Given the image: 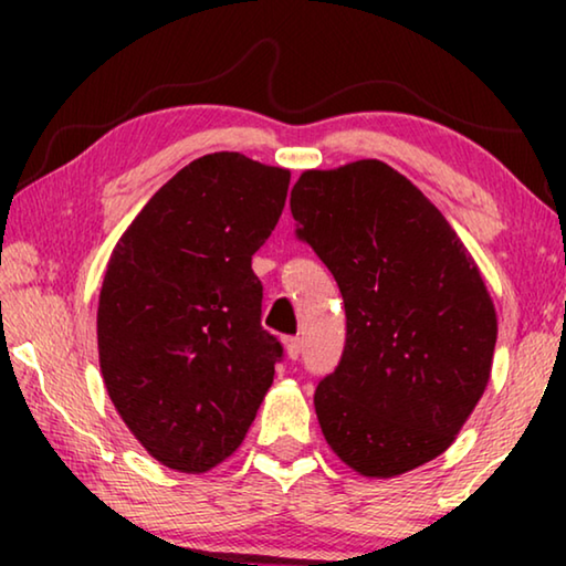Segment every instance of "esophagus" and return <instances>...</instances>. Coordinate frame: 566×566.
<instances>
[{
  "label": "esophagus",
  "instance_id": "1",
  "mask_svg": "<svg viewBox=\"0 0 566 566\" xmlns=\"http://www.w3.org/2000/svg\"><path fill=\"white\" fill-rule=\"evenodd\" d=\"M284 349H286V357H290V359H300V354H302L300 337H286L284 339Z\"/></svg>",
  "mask_w": 566,
  "mask_h": 566
}]
</instances>
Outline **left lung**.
Listing matches in <instances>:
<instances>
[{
    "label": "left lung",
    "mask_w": 566,
    "mask_h": 566,
    "mask_svg": "<svg viewBox=\"0 0 566 566\" xmlns=\"http://www.w3.org/2000/svg\"><path fill=\"white\" fill-rule=\"evenodd\" d=\"M296 237L339 284L347 339L314 391L322 434L364 476H397L454 442L490 381L496 314L442 212L385 161L304 171Z\"/></svg>",
    "instance_id": "obj_1"
}]
</instances>
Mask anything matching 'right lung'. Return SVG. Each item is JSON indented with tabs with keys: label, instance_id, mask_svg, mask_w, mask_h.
Instances as JSON below:
<instances>
[{
	"label": "right lung",
	"instance_id": "obj_1",
	"mask_svg": "<svg viewBox=\"0 0 566 566\" xmlns=\"http://www.w3.org/2000/svg\"><path fill=\"white\" fill-rule=\"evenodd\" d=\"M290 171L239 151L179 169L114 247L97 342L109 399L147 452L199 474L242 444L284 349L262 327L252 254Z\"/></svg>",
	"mask_w": 566,
	"mask_h": 566
}]
</instances>
